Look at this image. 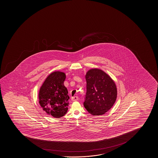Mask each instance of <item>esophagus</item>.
Listing matches in <instances>:
<instances>
[{
    "instance_id": "esophagus-1",
    "label": "esophagus",
    "mask_w": 158,
    "mask_h": 158,
    "mask_svg": "<svg viewBox=\"0 0 158 158\" xmlns=\"http://www.w3.org/2000/svg\"><path fill=\"white\" fill-rule=\"evenodd\" d=\"M78 97H77V96H76V97H73L72 98V100L73 101V102H74V101H77V100H78Z\"/></svg>"
}]
</instances>
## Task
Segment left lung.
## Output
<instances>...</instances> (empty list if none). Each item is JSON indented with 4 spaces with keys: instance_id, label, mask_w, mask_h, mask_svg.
Segmentation results:
<instances>
[{
    "instance_id": "1",
    "label": "left lung",
    "mask_w": 158,
    "mask_h": 158,
    "mask_svg": "<svg viewBox=\"0 0 158 158\" xmlns=\"http://www.w3.org/2000/svg\"><path fill=\"white\" fill-rule=\"evenodd\" d=\"M85 78L87 91L85 108L93 115L104 114L112 108L117 99L115 82L107 74L98 69H89Z\"/></svg>"
}]
</instances>
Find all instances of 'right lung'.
<instances>
[{
  "label": "right lung",
  "instance_id": "obj_1",
  "mask_svg": "<svg viewBox=\"0 0 158 158\" xmlns=\"http://www.w3.org/2000/svg\"><path fill=\"white\" fill-rule=\"evenodd\" d=\"M65 73L56 71L50 74L42 85L39 93V104L48 114L59 118L67 113L69 97L64 82Z\"/></svg>",
  "mask_w": 158,
  "mask_h": 158
}]
</instances>
